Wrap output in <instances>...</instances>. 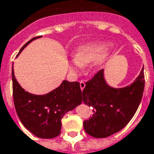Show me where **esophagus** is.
Returning <instances> with one entry per match:
<instances>
[{
    "label": "esophagus",
    "mask_w": 154,
    "mask_h": 154,
    "mask_svg": "<svg viewBox=\"0 0 154 154\" xmlns=\"http://www.w3.org/2000/svg\"><path fill=\"white\" fill-rule=\"evenodd\" d=\"M85 87H86L85 82H84V81H80V87H81V89H82V91L83 90L84 88H85Z\"/></svg>",
    "instance_id": "34e87169"
}]
</instances>
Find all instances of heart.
Returning <instances> with one entry per match:
<instances>
[{
  "instance_id": "heart-1",
  "label": "heart",
  "mask_w": 154,
  "mask_h": 154,
  "mask_svg": "<svg viewBox=\"0 0 154 154\" xmlns=\"http://www.w3.org/2000/svg\"><path fill=\"white\" fill-rule=\"evenodd\" d=\"M107 44L105 43H93L87 44L77 49L76 55L67 59L69 72L73 75L80 73L83 66L91 64L93 69H99L102 67L108 56Z\"/></svg>"
}]
</instances>
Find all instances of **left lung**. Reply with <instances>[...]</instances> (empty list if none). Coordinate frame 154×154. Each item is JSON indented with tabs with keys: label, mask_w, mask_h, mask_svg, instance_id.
Wrapping results in <instances>:
<instances>
[{
	"label": "left lung",
	"mask_w": 154,
	"mask_h": 154,
	"mask_svg": "<svg viewBox=\"0 0 154 154\" xmlns=\"http://www.w3.org/2000/svg\"><path fill=\"white\" fill-rule=\"evenodd\" d=\"M143 67L131 85L123 88L110 87L101 69L86 82L82 100L93 108V115L85 120V131L95 138H106L125 127L134 116L144 89Z\"/></svg>",
	"instance_id": "obj_1"
}]
</instances>
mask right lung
Masks as SVG:
<instances>
[{
    "label": "right lung",
    "mask_w": 154,
    "mask_h": 154,
    "mask_svg": "<svg viewBox=\"0 0 154 154\" xmlns=\"http://www.w3.org/2000/svg\"><path fill=\"white\" fill-rule=\"evenodd\" d=\"M35 37L21 48L18 55ZM17 55V56H18ZM13 98L18 117L29 131L41 139H52L60 134L61 119L82 100L80 83L64 80L56 89L45 95L25 91L16 81L12 69Z\"/></svg>",
    "instance_id": "obj_1"
}]
</instances>
